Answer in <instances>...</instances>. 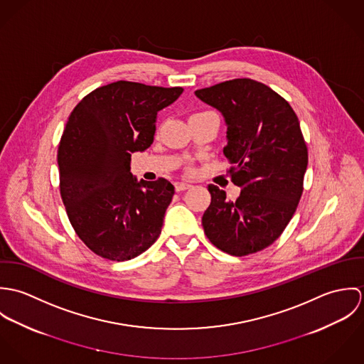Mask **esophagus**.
Wrapping results in <instances>:
<instances>
[{
    "instance_id": "34e87169",
    "label": "esophagus",
    "mask_w": 364,
    "mask_h": 364,
    "mask_svg": "<svg viewBox=\"0 0 364 364\" xmlns=\"http://www.w3.org/2000/svg\"><path fill=\"white\" fill-rule=\"evenodd\" d=\"M191 186H192V185L188 183V182H176V183H175V191H176V192H182V191L189 189Z\"/></svg>"
}]
</instances>
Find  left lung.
<instances>
[{"label": "left lung", "mask_w": 364, "mask_h": 364, "mask_svg": "<svg viewBox=\"0 0 364 364\" xmlns=\"http://www.w3.org/2000/svg\"><path fill=\"white\" fill-rule=\"evenodd\" d=\"M196 97L221 112L227 124L223 153L241 188L235 202L208 185L202 225L210 242L234 257L272 245L291 220L303 193L309 151L297 114L267 85L237 78L198 90Z\"/></svg>", "instance_id": "8db88e82"}]
</instances>
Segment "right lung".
Instances as JSON below:
<instances>
[{
  "instance_id": "obj_1",
  "label": "right lung",
  "mask_w": 364,
  "mask_h": 364,
  "mask_svg": "<svg viewBox=\"0 0 364 364\" xmlns=\"http://www.w3.org/2000/svg\"><path fill=\"white\" fill-rule=\"evenodd\" d=\"M182 92L116 81L84 97L68 117L57 153L60 195L74 231L101 258L133 259L161 234L175 188L164 178L137 181L130 161L153 144L156 113Z\"/></svg>"
}]
</instances>
